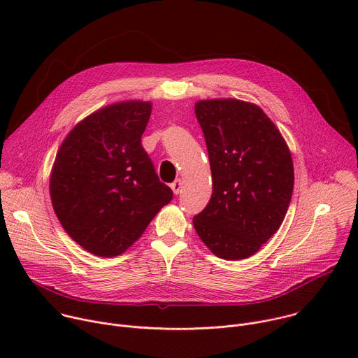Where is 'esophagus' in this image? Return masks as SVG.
<instances>
[{
  "label": "esophagus",
  "instance_id": "1",
  "mask_svg": "<svg viewBox=\"0 0 358 358\" xmlns=\"http://www.w3.org/2000/svg\"><path fill=\"white\" fill-rule=\"evenodd\" d=\"M181 188H182V182H181V180H176V181L171 184V189H173V192H174L176 195H177V194H180Z\"/></svg>",
  "mask_w": 358,
  "mask_h": 358
}]
</instances>
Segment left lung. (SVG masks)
Masks as SVG:
<instances>
[{
	"label": "left lung",
	"instance_id": "1",
	"mask_svg": "<svg viewBox=\"0 0 358 358\" xmlns=\"http://www.w3.org/2000/svg\"><path fill=\"white\" fill-rule=\"evenodd\" d=\"M195 116L206 137L213 195L194 217L210 250L246 259L280 228L293 192L289 147L264 110L236 99L199 100Z\"/></svg>",
	"mask_w": 358,
	"mask_h": 358
}]
</instances>
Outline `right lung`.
<instances>
[{
    "mask_svg": "<svg viewBox=\"0 0 358 358\" xmlns=\"http://www.w3.org/2000/svg\"><path fill=\"white\" fill-rule=\"evenodd\" d=\"M150 101L129 100L78 123L61 144L49 192L68 235L96 257L123 253L173 199L141 145Z\"/></svg>",
    "mask_w": 358,
    "mask_h": 358,
    "instance_id": "obj_1",
    "label": "right lung"
}]
</instances>
